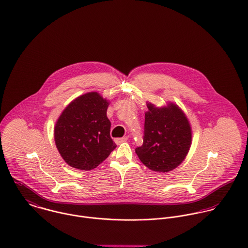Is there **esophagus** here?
Listing matches in <instances>:
<instances>
[{"label":"esophagus","instance_id":"obj_1","mask_svg":"<svg viewBox=\"0 0 248 248\" xmlns=\"http://www.w3.org/2000/svg\"><path fill=\"white\" fill-rule=\"evenodd\" d=\"M126 141H127V137H123V138H117V139H115V143H116V144H121V143L126 142Z\"/></svg>","mask_w":248,"mask_h":248}]
</instances>
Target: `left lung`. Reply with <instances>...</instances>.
<instances>
[{
    "label": "left lung",
    "mask_w": 248,
    "mask_h": 248,
    "mask_svg": "<svg viewBox=\"0 0 248 248\" xmlns=\"http://www.w3.org/2000/svg\"><path fill=\"white\" fill-rule=\"evenodd\" d=\"M147 106L143 145L135 152L149 170L170 171L184 161L191 148L190 123L174 103L158 108L149 102Z\"/></svg>",
    "instance_id": "left-lung-1"
}]
</instances>
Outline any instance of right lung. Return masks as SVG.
<instances>
[{"instance_id": "obj_1", "label": "right lung", "mask_w": 248, "mask_h": 248, "mask_svg": "<svg viewBox=\"0 0 248 248\" xmlns=\"http://www.w3.org/2000/svg\"><path fill=\"white\" fill-rule=\"evenodd\" d=\"M108 105V100L99 93L90 92L74 99L59 116L54 141L69 166L82 170H93L117 147L110 137Z\"/></svg>"}]
</instances>
